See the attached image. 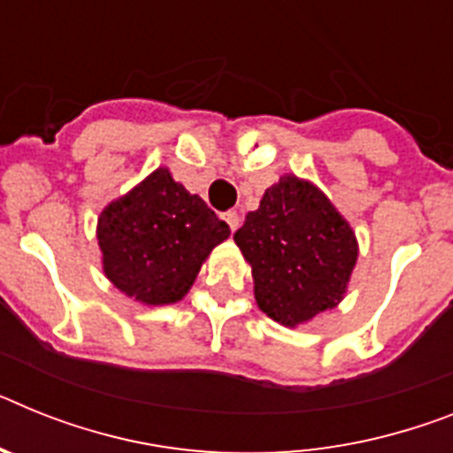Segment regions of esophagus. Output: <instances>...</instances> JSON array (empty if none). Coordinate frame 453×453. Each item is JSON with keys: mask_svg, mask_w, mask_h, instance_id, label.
Instances as JSON below:
<instances>
[{"mask_svg": "<svg viewBox=\"0 0 453 453\" xmlns=\"http://www.w3.org/2000/svg\"><path fill=\"white\" fill-rule=\"evenodd\" d=\"M223 219H226V223H227V226H230V230H233V233H234V230H237L239 226H242V219H239L237 211H227V214L223 216Z\"/></svg>", "mask_w": 453, "mask_h": 453, "instance_id": "34e87169", "label": "esophagus"}]
</instances>
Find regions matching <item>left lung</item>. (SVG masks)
<instances>
[{"instance_id": "1", "label": "left lung", "mask_w": 453, "mask_h": 453, "mask_svg": "<svg viewBox=\"0 0 453 453\" xmlns=\"http://www.w3.org/2000/svg\"><path fill=\"white\" fill-rule=\"evenodd\" d=\"M253 273L257 309L297 326L338 306L359 246L348 220L311 181L283 174L234 233Z\"/></svg>"}]
</instances>
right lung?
<instances>
[{
  "mask_svg": "<svg viewBox=\"0 0 453 453\" xmlns=\"http://www.w3.org/2000/svg\"><path fill=\"white\" fill-rule=\"evenodd\" d=\"M96 237L104 273L117 290L147 306L184 299L214 246L230 227L158 168L101 211Z\"/></svg>",
  "mask_w": 453,
  "mask_h": 453,
  "instance_id": "1",
  "label": "right lung"
}]
</instances>
